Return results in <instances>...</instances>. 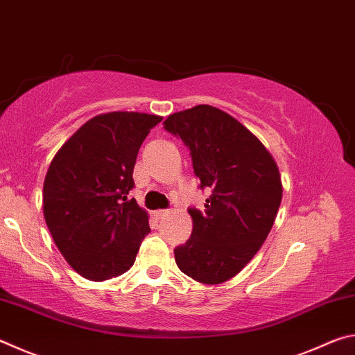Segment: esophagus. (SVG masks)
Returning <instances> with one entry per match:
<instances>
[{
    "label": "esophagus",
    "mask_w": 355,
    "mask_h": 355,
    "mask_svg": "<svg viewBox=\"0 0 355 355\" xmlns=\"http://www.w3.org/2000/svg\"><path fill=\"white\" fill-rule=\"evenodd\" d=\"M169 214V209H158V211H155V216L158 219H163V218H166V216Z\"/></svg>",
    "instance_id": "1"
}]
</instances>
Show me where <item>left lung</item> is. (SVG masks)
I'll list each match as a JSON object with an SVG mask.
<instances>
[{
	"label": "left lung",
	"mask_w": 355,
	"mask_h": 355,
	"mask_svg": "<svg viewBox=\"0 0 355 355\" xmlns=\"http://www.w3.org/2000/svg\"><path fill=\"white\" fill-rule=\"evenodd\" d=\"M163 125L189 147L200 188L211 191L203 213L188 209L192 233L173 249L177 266L200 284H224L271 232L284 192L279 167L254 133L214 106L173 112Z\"/></svg>",
	"instance_id": "1"
}]
</instances>
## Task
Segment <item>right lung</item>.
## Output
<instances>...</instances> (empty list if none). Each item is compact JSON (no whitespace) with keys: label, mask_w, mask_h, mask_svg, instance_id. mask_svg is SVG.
<instances>
[{"label":"right lung","mask_w":355,"mask_h":355,"mask_svg":"<svg viewBox=\"0 0 355 355\" xmlns=\"http://www.w3.org/2000/svg\"><path fill=\"white\" fill-rule=\"evenodd\" d=\"M161 120L100 114L69 137L48 167L44 218L59 252L84 279L103 282L133 266L150 227L147 211L128 194L137 152Z\"/></svg>","instance_id":"right-lung-1"}]
</instances>
